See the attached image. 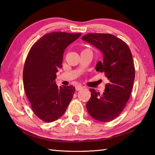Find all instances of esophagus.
I'll return each instance as SVG.
<instances>
[{
    "instance_id": "obj_1",
    "label": "esophagus",
    "mask_w": 155,
    "mask_h": 155,
    "mask_svg": "<svg viewBox=\"0 0 155 155\" xmlns=\"http://www.w3.org/2000/svg\"><path fill=\"white\" fill-rule=\"evenodd\" d=\"M75 89H76V91H80V90H81L83 89V87L81 85H77L75 87Z\"/></svg>"
}]
</instances>
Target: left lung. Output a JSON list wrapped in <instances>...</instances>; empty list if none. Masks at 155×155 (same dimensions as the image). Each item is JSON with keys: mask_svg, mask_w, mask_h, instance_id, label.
Listing matches in <instances>:
<instances>
[{"mask_svg": "<svg viewBox=\"0 0 155 155\" xmlns=\"http://www.w3.org/2000/svg\"><path fill=\"white\" fill-rule=\"evenodd\" d=\"M82 40L103 52V61H99L96 69L109 81L101 96L90 89L86 108L93 118L108 122L119 116L130 98L135 75L132 53L124 41L111 34L87 33Z\"/></svg>", "mask_w": 155, "mask_h": 155, "instance_id": "1", "label": "left lung"}]
</instances>
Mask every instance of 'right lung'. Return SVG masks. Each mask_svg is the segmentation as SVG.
Wrapping results in <instances>:
<instances>
[{
    "mask_svg": "<svg viewBox=\"0 0 155 155\" xmlns=\"http://www.w3.org/2000/svg\"><path fill=\"white\" fill-rule=\"evenodd\" d=\"M81 33L52 32L43 35L31 47L23 70L24 89L37 117L45 122L58 120L73 98L72 85L59 87L56 73L62 67L67 46Z\"/></svg>",
    "mask_w": 155,
    "mask_h": 155,
    "instance_id": "obj_1",
    "label": "right lung"
}]
</instances>
